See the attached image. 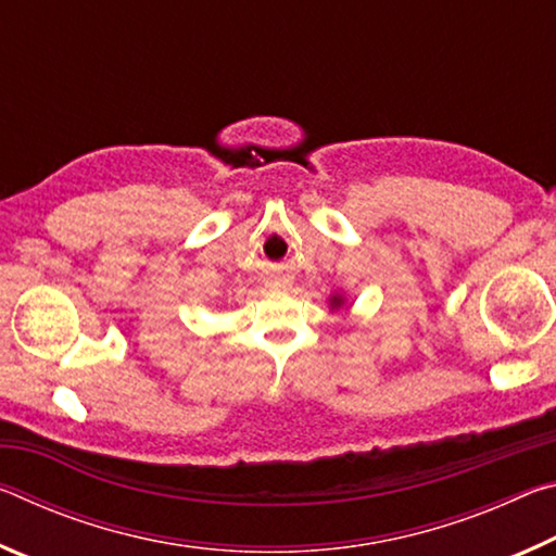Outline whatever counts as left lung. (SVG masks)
Returning a JSON list of instances; mask_svg holds the SVG:
<instances>
[{"mask_svg":"<svg viewBox=\"0 0 556 556\" xmlns=\"http://www.w3.org/2000/svg\"><path fill=\"white\" fill-rule=\"evenodd\" d=\"M333 304L338 306V304H341V299H333Z\"/></svg>","mask_w":556,"mask_h":556,"instance_id":"left-lung-1","label":"left lung"}]
</instances>
